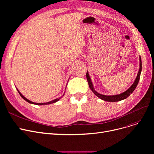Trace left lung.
<instances>
[{"label": "left lung", "mask_w": 154, "mask_h": 154, "mask_svg": "<svg viewBox=\"0 0 154 154\" xmlns=\"http://www.w3.org/2000/svg\"><path fill=\"white\" fill-rule=\"evenodd\" d=\"M139 70L138 72V74H137V75L136 77V79L135 80L134 82L133 83V84L129 87L128 89L125 91L124 92L122 93V94H120L118 95H102L99 94V92H97L94 88L92 82V80L91 79V77L89 75V74H88V72L87 70V74H86V77L87 79V81H88V85H89V87L91 89V91L94 92V94L97 96L99 98H100V99L105 100V101H107V102H118V101H120V100H122L124 99H127L128 97L130 95V94H131L134 90L135 89V88L139 83V79H140V74H141V71H142V61H141V57L139 55Z\"/></svg>", "instance_id": "obj_1"}]
</instances>
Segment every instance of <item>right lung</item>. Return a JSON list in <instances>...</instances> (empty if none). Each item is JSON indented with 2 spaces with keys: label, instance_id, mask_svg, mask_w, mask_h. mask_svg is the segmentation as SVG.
<instances>
[{
  "label": "right lung",
  "instance_id": "add662e5",
  "mask_svg": "<svg viewBox=\"0 0 154 154\" xmlns=\"http://www.w3.org/2000/svg\"><path fill=\"white\" fill-rule=\"evenodd\" d=\"M67 87V86H66ZM17 91H18V92L19 93V94H20V95L22 97V99H23L24 100H25L26 101H27V102H29V103H32V104H35V105H38V106H42V105H48V104H51V103H55V102H57V101H59L60 99V98H62V96H63L64 95V94H63V95L62 96V97H59V98H57V99H54V100H52V101H50V102H45V103H36V102H32V101H30V100H29V99H27V98H26L25 97H24L20 92H19V91L17 89ZM65 93V92H64Z\"/></svg>",
  "mask_w": 154,
  "mask_h": 154
}]
</instances>
